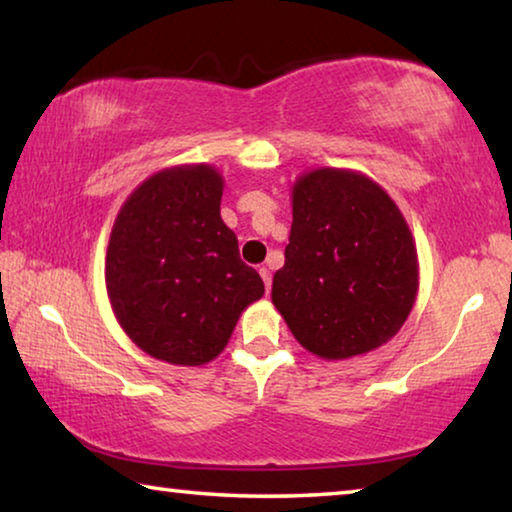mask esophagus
I'll return each instance as SVG.
<instances>
[{
	"label": "esophagus",
	"instance_id": "34e87169",
	"mask_svg": "<svg viewBox=\"0 0 512 512\" xmlns=\"http://www.w3.org/2000/svg\"><path fill=\"white\" fill-rule=\"evenodd\" d=\"M259 275H262L266 291H271V280H273V275H271V266H262V268H259Z\"/></svg>",
	"mask_w": 512,
	"mask_h": 512
}]
</instances>
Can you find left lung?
Masks as SVG:
<instances>
[{"label": "left lung", "instance_id": "1", "mask_svg": "<svg viewBox=\"0 0 512 512\" xmlns=\"http://www.w3.org/2000/svg\"><path fill=\"white\" fill-rule=\"evenodd\" d=\"M415 293L413 237L384 189L354 171L302 176L273 277V305L302 348L323 359L375 350L404 325Z\"/></svg>", "mask_w": 512, "mask_h": 512}]
</instances>
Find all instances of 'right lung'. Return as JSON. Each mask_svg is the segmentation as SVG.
<instances>
[{"instance_id":"1","label":"right lung","mask_w":512,"mask_h":512,"mask_svg":"<svg viewBox=\"0 0 512 512\" xmlns=\"http://www.w3.org/2000/svg\"><path fill=\"white\" fill-rule=\"evenodd\" d=\"M223 180L205 164L155 173L135 189L112 228L106 287L133 343L176 366L214 359L239 314L264 296L221 221Z\"/></svg>"}]
</instances>
